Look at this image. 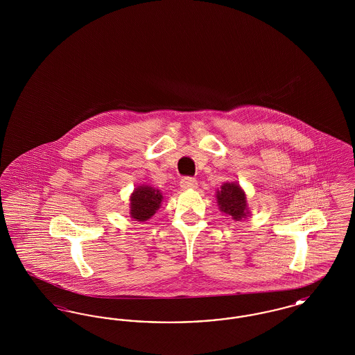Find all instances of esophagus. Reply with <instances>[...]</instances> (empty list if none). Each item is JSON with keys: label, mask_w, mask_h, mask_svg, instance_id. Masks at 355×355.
Listing matches in <instances>:
<instances>
[{"label": "esophagus", "mask_w": 355, "mask_h": 355, "mask_svg": "<svg viewBox=\"0 0 355 355\" xmlns=\"http://www.w3.org/2000/svg\"><path fill=\"white\" fill-rule=\"evenodd\" d=\"M180 186H181L184 190H187V189H194V187H197V181H196L194 178L185 177V178H182V180H181Z\"/></svg>", "instance_id": "esophagus-1"}]
</instances>
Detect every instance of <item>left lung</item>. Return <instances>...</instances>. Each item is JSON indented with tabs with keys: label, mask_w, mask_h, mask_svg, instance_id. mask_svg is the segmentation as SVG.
I'll return each mask as SVG.
<instances>
[{
	"label": "left lung",
	"mask_w": 355,
	"mask_h": 355,
	"mask_svg": "<svg viewBox=\"0 0 355 355\" xmlns=\"http://www.w3.org/2000/svg\"><path fill=\"white\" fill-rule=\"evenodd\" d=\"M217 203L220 211L232 217V220H242L250 216L246 193L236 182H226L217 190Z\"/></svg>",
	"instance_id": "1"
}]
</instances>
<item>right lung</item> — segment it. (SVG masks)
Segmentation results:
<instances>
[{"instance_id": "add662e5", "label": "right lung", "mask_w": 355, "mask_h": 355, "mask_svg": "<svg viewBox=\"0 0 355 355\" xmlns=\"http://www.w3.org/2000/svg\"><path fill=\"white\" fill-rule=\"evenodd\" d=\"M162 200V193L158 189L149 185L137 186L130 194L129 214L138 222L150 220L161 207Z\"/></svg>"}]
</instances>
